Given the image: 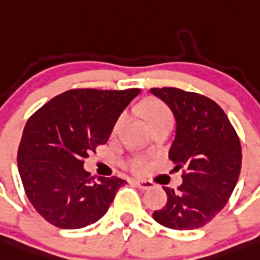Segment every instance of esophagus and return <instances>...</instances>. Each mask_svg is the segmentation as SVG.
Wrapping results in <instances>:
<instances>
[{"mask_svg":"<svg viewBox=\"0 0 260 260\" xmlns=\"http://www.w3.org/2000/svg\"><path fill=\"white\" fill-rule=\"evenodd\" d=\"M133 184L140 189H152L154 187L152 180H133Z\"/></svg>","mask_w":260,"mask_h":260,"instance_id":"1","label":"esophagus"}]
</instances>
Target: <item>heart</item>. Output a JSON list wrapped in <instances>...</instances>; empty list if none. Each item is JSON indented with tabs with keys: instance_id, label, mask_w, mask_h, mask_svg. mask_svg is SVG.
I'll list each match as a JSON object with an SVG mask.
<instances>
[{
	"instance_id": "obj_1",
	"label": "heart",
	"mask_w": 260,
	"mask_h": 260,
	"mask_svg": "<svg viewBox=\"0 0 260 260\" xmlns=\"http://www.w3.org/2000/svg\"><path fill=\"white\" fill-rule=\"evenodd\" d=\"M141 112H143V116L145 117L148 124L161 120V119H165V117H171L170 110L164 103L159 102V101H148L146 103H144L143 107H141ZM121 119H123V116L119 117L116 123H115L114 132H116L119 125H120ZM127 168L135 174H143L148 170L149 159L144 157V155H136V157H132L131 159H128Z\"/></svg>"
}]
</instances>
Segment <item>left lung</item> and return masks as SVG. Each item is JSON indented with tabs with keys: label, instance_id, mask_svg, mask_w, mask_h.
I'll use <instances>...</instances> for the list:
<instances>
[{
	"label": "left lung",
	"instance_id": "left-lung-1",
	"mask_svg": "<svg viewBox=\"0 0 260 260\" xmlns=\"http://www.w3.org/2000/svg\"><path fill=\"white\" fill-rule=\"evenodd\" d=\"M150 92L171 108L177 133L169 152L183 183L164 187L168 203L153 212L162 226L192 230L204 226L224 208L242 165V149L229 117L217 103L198 92L177 87H153Z\"/></svg>",
	"mask_w": 260,
	"mask_h": 260
}]
</instances>
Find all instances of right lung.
Segmentation results:
<instances>
[{"label":"right lung","instance_id":"obj_1","mask_svg":"<svg viewBox=\"0 0 260 260\" xmlns=\"http://www.w3.org/2000/svg\"><path fill=\"white\" fill-rule=\"evenodd\" d=\"M140 89H72L52 98L27 120L18 170L36 212L61 229L91 225L108 211L125 180L83 170L85 158L107 143L119 115Z\"/></svg>","mask_w":260,"mask_h":260}]
</instances>
